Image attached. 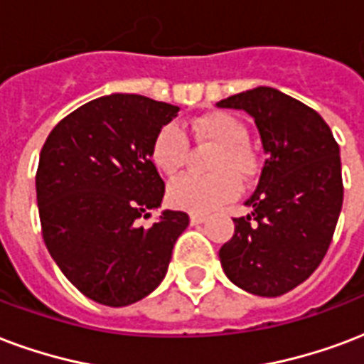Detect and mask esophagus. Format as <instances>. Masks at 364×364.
Wrapping results in <instances>:
<instances>
[{"instance_id": "1", "label": "esophagus", "mask_w": 364, "mask_h": 364, "mask_svg": "<svg viewBox=\"0 0 364 364\" xmlns=\"http://www.w3.org/2000/svg\"><path fill=\"white\" fill-rule=\"evenodd\" d=\"M206 221V215H202V213H191V223L193 225H200Z\"/></svg>"}]
</instances>
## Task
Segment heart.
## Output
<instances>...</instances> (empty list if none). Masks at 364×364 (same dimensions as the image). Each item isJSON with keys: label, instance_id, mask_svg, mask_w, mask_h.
Here are the masks:
<instances>
[{"label": "heart", "instance_id": "b5f03b06", "mask_svg": "<svg viewBox=\"0 0 364 364\" xmlns=\"http://www.w3.org/2000/svg\"><path fill=\"white\" fill-rule=\"evenodd\" d=\"M191 132L204 145L215 146L208 177H183L168 188V202L177 210L208 213L232 200L240 191L237 178L254 171V156L248 151V129L227 112H210L188 124ZM188 145L185 133L170 122L156 132L151 145V160L164 176L173 177L185 168ZM235 173L234 176L232 173Z\"/></svg>", "mask_w": 364, "mask_h": 364}]
</instances>
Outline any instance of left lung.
I'll return each instance as SVG.
<instances>
[{"label":"left lung","instance_id":"1","mask_svg":"<svg viewBox=\"0 0 364 364\" xmlns=\"http://www.w3.org/2000/svg\"><path fill=\"white\" fill-rule=\"evenodd\" d=\"M256 122L267 154L257 187L232 219L235 235L219 250L227 279L246 292L277 298L309 279L323 262L342 212L340 146L326 122L273 87L218 102Z\"/></svg>","mask_w":364,"mask_h":364}]
</instances>
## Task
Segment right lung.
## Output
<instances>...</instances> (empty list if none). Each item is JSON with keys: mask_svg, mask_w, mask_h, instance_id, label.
<instances>
[{"mask_svg": "<svg viewBox=\"0 0 364 364\" xmlns=\"http://www.w3.org/2000/svg\"><path fill=\"white\" fill-rule=\"evenodd\" d=\"M177 112L143 95L99 97L60 120L41 149L36 194L43 240L66 279L97 304L124 307L156 290L187 229V213L173 210L149 229L137 225L162 206L151 145Z\"/></svg>", "mask_w": 364, "mask_h": 364, "instance_id": "1", "label": "right lung"}]
</instances>
